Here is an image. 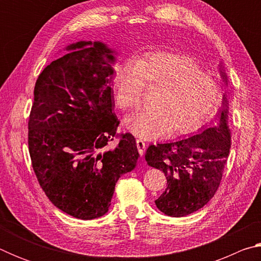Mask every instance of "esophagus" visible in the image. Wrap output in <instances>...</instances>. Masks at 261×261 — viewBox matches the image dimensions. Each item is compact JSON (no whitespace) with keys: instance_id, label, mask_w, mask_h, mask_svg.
I'll return each mask as SVG.
<instances>
[{"instance_id":"1","label":"esophagus","mask_w":261,"mask_h":261,"mask_svg":"<svg viewBox=\"0 0 261 261\" xmlns=\"http://www.w3.org/2000/svg\"><path fill=\"white\" fill-rule=\"evenodd\" d=\"M136 144H137V148H138L139 154L143 156L145 153V149H146V143L141 139H136Z\"/></svg>"}]
</instances>
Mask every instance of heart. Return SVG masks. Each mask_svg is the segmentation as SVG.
I'll use <instances>...</instances> for the list:
<instances>
[{
	"mask_svg": "<svg viewBox=\"0 0 261 261\" xmlns=\"http://www.w3.org/2000/svg\"><path fill=\"white\" fill-rule=\"evenodd\" d=\"M158 88L147 109L125 118L126 129L139 138H155L196 130L218 107L221 91L213 78L188 56L158 53L118 70L115 99L124 112L139 107L143 87Z\"/></svg>",
	"mask_w": 261,
	"mask_h": 261,
	"instance_id": "1",
	"label": "heart"
}]
</instances>
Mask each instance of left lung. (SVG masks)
Masks as SVG:
<instances>
[{
	"label": "left lung",
	"mask_w": 261,
	"mask_h": 261,
	"mask_svg": "<svg viewBox=\"0 0 261 261\" xmlns=\"http://www.w3.org/2000/svg\"><path fill=\"white\" fill-rule=\"evenodd\" d=\"M220 72L227 83L221 64ZM230 145L228 100L223 95L215 121L198 134L148 146L145 154L148 166L161 169L167 178L166 191L155 200L158 208L174 218L202 208L219 189Z\"/></svg>",
	"instance_id": "obj_1"
}]
</instances>
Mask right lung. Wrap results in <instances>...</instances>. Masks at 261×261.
<instances>
[{
	"label": "right lung",
	"instance_id": "1",
	"mask_svg": "<svg viewBox=\"0 0 261 261\" xmlns=\"http://www.w3.org/2000/svg\"><path fill=\"white\" fill-rule=\"evenodd\" d=\"M39 74L29 120V151L38 182L53 204L81 220L108 212L118 178L135 169L131 134L108 149L120 121L115 107L114 51L79 41Z\"/></svg>",
	"mask_w": 261,
	"mask_h": 261
}]
</instances>
